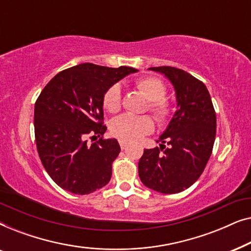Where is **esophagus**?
<instances>
[{
  "label": "esophagus",
  "mask_w": 251,
  "mask_h": 251,
  "mask_svg": "<svg viewBox=\"0 0 251 251\" xmlns=\"http://www.w3.org/2000/svg\"><path fill=\"white\" fill-rule=\"evenodd\" d=\"M119 143H120V146H121L122 150H125L126 147V145H128V143H126V140H122V139H120Z\"/></svg>",
  "instance_id": "1"
}]
</instances>
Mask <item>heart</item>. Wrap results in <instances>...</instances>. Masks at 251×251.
Wrapping results in <instances>:
<instances>
[{"instance_id":"1","label":"heart","mask_w":251,"mask_h":251,"mask_svg":"<svg viewBox=\"0 0 251 251\" xmlns=\"http://www.w3.org/2000/svg\"><path fill=\"white\" fill-rule=\"evenodd\" d=\"M136 87L149 99V108L160 123H166L173 114V105L164 96L167 94L166 84L160 78L147 76L136 82ZM102 105L111 113H116L121 108V88L119 84H113L105 91ZM154 121L150 115L136 116L132 114H122L113 120L111 132L122 140H137L143 136L152 132Z\"/></svg>"}]
</instances>
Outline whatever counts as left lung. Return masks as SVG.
I'll return each instance as SVG.
<instances>
[{
    "label": "left lung",
    "instance_id": "1",
    "mask_svg": "<svg viewBox=\"0 0 251 251\" xmlns=\"http://www.w3.org/2000/svg\"><path fill=\"white\" fill-rule=\"evenodd\" d=\"M150 70L164 74L173 83L177 111L157 140L160 147L144 150L139 178L151 190L179 193L192 186L207 166L216 137V112L207 87L193 75L171 66Z\"/></svg>",
    "mask_w": 251,
    "mask_h": 251
}]
</instances>
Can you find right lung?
<instances>
[{"label":"right lung","mask_w":251,"mask_h":251,"mask_svg":"<svg viewBox=\"0 0 251 251\" xmlns=\"http://www.w3.org/2000/svg\"><path fill=\"white\" fill-rule=\"evenodd\" d=\"M132 67L76 65L58 73L37 98L34 108L36 149L44 169L58 186L84 195L104 187L118 157L116 139H105V91ZM98 138L91 146L86 138Z\"/></svg>","instance_id":"1"}]
</instances>
